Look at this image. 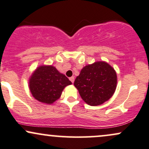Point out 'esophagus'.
<instances>
[{"label": "esophagus", "instance_id": "esophagus-1", "mask_svg": "<svg viewBox=\"0 0 149 149\" xmlns=\"http://www.w3.org/2000/svg\"><path fill=\"white\" fill-rule=\"evenodd\" d=\"M69 80H71V83H73V82H74V77L73 76H72V77H71V78H69Z\"/></svg>", "mask_w": 149, "mask_h": 149}]
</instances>
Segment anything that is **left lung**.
<instances>
[{
    "mask_svg": "<svg viewBox=\"0 0 149 149\" xmlns=\"http://www.w3.org/2000/svg\"><path fill=\"white\" fill-rule=\"evenodd\" d=\"M117 85L116 73L104 61L85 66L76 77L75 87L81 98L90 106H98L109 100Z\"/></svg>",
    "mask_w": 149,
    "mask_h": 149,
    "instance_id": "obj_1",
    "label": "left lung"
}]
</instances>
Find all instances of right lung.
<instances>
[{"label":"right lung","mask_w":149,"mask_h":149,"mask_svg":"<svg viewBox=\"0 0 149 149\" xmlns=\"http://www.w3.org/2000/svg\"><path fill=\"white\" fill-rule=\"evenodd\" d=\"M71 82L52 66H41L36 70L29 80V88L34 98L47 104L59 98L62 90Z\"/></svg>","instance_id":"add662e5"}]
</instances>
